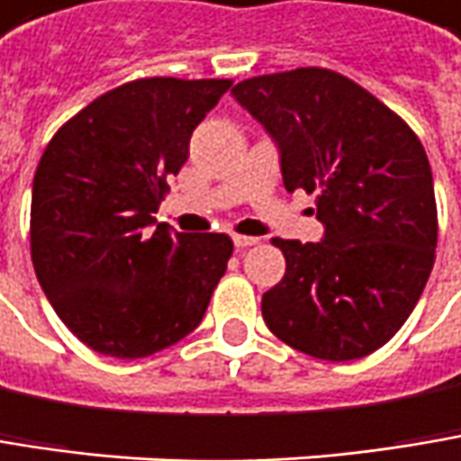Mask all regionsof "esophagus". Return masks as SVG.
Listing matches in <instances>:
<instances>
[{"label":"esophagus","mask_w":461,"mask_h":461,"mask_svg":"<svg viewBox=\"0 0 461 461\" xmlns=\"http://www.w3.org/2000/svg\"><path fill=\"white\" fill-rule=\"evenodd\" d=\"M257 241H259V239H254V236H241V233H239V236H233V244H236V249L254 247Z\"/></svg>","instance_id":"obj_1"}]
</instances>
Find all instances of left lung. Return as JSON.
<instances>
[{
  "instance_id": "1",
  "label": "left lung",
  "mask_w": 461,
  "mask_h": 461,
  "mask_svg": "<svg viewBox=\"0 0 461 461\" xmlns=\"http://www.w3.org/2000/svg\"><path fill=\"white\" fill-rule=\"evenodd\" d=\"M233 96L280 147L285 191H307L320 244L273 239L285 276L262 296L283 344L348 362L388 344L430 278L438 210L417 133L359 83L328 68L254 76Z\"/></svg>"
}]
</instances>
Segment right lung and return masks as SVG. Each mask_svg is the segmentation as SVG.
I'll list each match as a JSON object with an SVG mask.
<instances>
[{"mask_svg": "<svg viewBox=\"0 0 461 461\" xmlns=\"http://www.w3.org/2000/svg\"><path fill=\"white\" fill-rule=\"evenodd\" d=\"M228 78H136L96 96L44 149L31 259L54 312L99 354L141 359L188 336L225 276V233H178L154 212Z\"/></svg>", "mask_w": 461, "mask_h": 461, "instance_id": "obj_1", "label": "right lung"}]
</instances>
